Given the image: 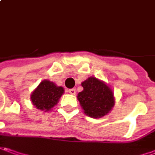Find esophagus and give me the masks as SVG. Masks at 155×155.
I'll return each mask as SVG.
<instances>
[{"instance_id": "34e87169", "label": "esophagus", "mask_w": 155, "mask_h": 155, "mask_svg": "<svg viewBox=\"0 0 155 155\" xmlns=\"http://www.w3.org/2000/svg\"><path fill=\"white\" fill-rule=\"evenodd\" d=\"M68 92L70 94H73V95H74L75 93H76L75 89H74V88H72V89H68Z\"/></svg>"}]
</instances>
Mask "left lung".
Listing matches in <instances>:
<instances>
[{
    "label": "left lung",
    "instance_id": "left-lung-1",
    "mask_svg": "<svg viewBox=\"0 0 155 155\" xmlns=\"http://www.w3.org/2000/svg\"><path fill=\"white\" fill-rule=\"evenodd\" d=\"M83 91L77 96L85 113L94 118L101 117L114 105V97L110 88L94 77L88 78L81 83Z\"/></svg>",
    "mask_w": 155,
    "mask_h": 155
}]
</instances>
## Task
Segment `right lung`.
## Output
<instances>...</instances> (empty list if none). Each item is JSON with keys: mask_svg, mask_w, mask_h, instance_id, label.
Listing matches in <instances>:
<instances>
[{"mask_svg": "<svg viewBox=\"0 0 155 155\" xmlns=\"http://www.w3.org/2000/svg\"><path fill=\"white\" fill-rule=\"evenodd\" d=\"M63 93V87L50 81H43L31 94V99L38 109L48 111L57 104Z\"/></svg>", "mask_w": 155, "mask_h": 155, "instance_id": "obj_1", "label": "right lung"}]
</instances>
